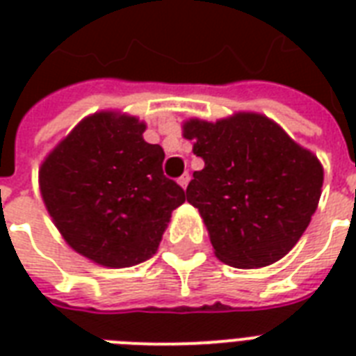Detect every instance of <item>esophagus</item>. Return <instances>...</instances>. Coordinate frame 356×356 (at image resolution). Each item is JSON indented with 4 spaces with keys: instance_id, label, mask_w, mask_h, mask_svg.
Masks as SVG:
<instances>
[{
    "instance_id": "obj_1",
    "label": "esophagus",
    "mask_w": 356,
    "mask_h": 356,
    "mask_svg": "<svg viewBox=\"0 0 356 356\" xmlns=\"http://www.w3.org/2000/svg\"><path fill=\"white\" fill-rule=\"evenodd\" d=\"M177 183H179V186H181V188H186V186H188V183H190V175L188 173H183V175H181V177L177 179Z\"/></svg>"
}]
</instances>
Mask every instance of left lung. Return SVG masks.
Returning a JSON list of instances; mask_svg holds the SVG:
<instances>
[{
	"label": "left lung",
	"instance_id": "left-lung-1",
	"mask_svg": "<svg viewBox=\"0 0 356 356\" xmlns=\"http://www.w3.org/2000/svg\"><path fill=\"white\" fill-rule=\"evenodd\" d=\"M183 136L205 168L186 200L200 211L214 254L234 268H264L303 236L318 209L323 166L264 114L190 118Z\"/></svg>",
	"mask_w": 356,
	"mask_h": 356
}]
</instances>
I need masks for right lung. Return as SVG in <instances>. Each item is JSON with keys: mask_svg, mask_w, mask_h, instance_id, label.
I'll return each mask as SVG.
<instances>
[{"mask_svg": "<svg viewBox=\"0 0 356 356\" xmlns=\"http://www.w3.org/2000/svg\"><path fill=\"white\" fill-rule=\"evenodd\" d=\"M136 116L102 111L81 120L38 170L49 216L70 248L105 268H131L159 249L186 195L164 177V151Z\"/></svg>", "mask_w": 356, "mask_h": 356, "instance_id": "add662e5", "label": "right lung"}]
</instances>
